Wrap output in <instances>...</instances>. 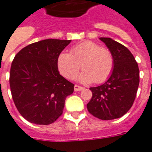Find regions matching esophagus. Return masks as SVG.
<instances>
[{
	"label": "esophagus",
	"mask_w": 152,
	"mask_h": 152,
	"mask_svg": "<svg viewBox=\"0 0 152 152\" xmlns=\"http://www.w3.org/2000/svg\"><path fill=\"white\" fill-rule=\"evenodd\" d=\"M84 88V87L79 86V85H75V86H74V90H75L76 91H81V90H83Z\"/></svg>",
	"instance_id": "obj_1"
}]
</instances>
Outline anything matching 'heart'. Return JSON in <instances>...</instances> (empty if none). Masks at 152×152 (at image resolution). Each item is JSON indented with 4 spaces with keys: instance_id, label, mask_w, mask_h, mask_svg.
Here are the masks:
<instances>
[{
    "instance_id": "b5f03b06",
    "label": "heart",
    "mask_w": 152,
    "mask_h": 152,
    "mask_svg": "<svg viewBox=\"0 0 152 152\" xmlns=\"http://www.w3.org/2000/svg\"><path fill=\"white\" fill-rule=\"evenodd\" d=\"M84 69L80 80L85 84L103 83L108 79L114 68V58L107 48L92 41H84L75 45L70 53L63 52L58 56L57 68L65 78L72 80Z\"/></svg>"
}]
</instances>
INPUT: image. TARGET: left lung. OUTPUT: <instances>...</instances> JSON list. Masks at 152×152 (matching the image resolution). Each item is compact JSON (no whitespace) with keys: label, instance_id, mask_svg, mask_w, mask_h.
<instances>
[{"label":"left lung","instance_id":"obj_1","mask_svg":"<svg viewBox=\"0 0 152 152\" xmlns=\"http://www.w3.org/2000/svg\"><path fill=\"white\" fill-rule=\"evenodd\" d=\"M99 40L112 53L114 68L104 84L90 88L92 96L87 108L99 120H114L126 114L132 106L140 84V70L135 57L125 46L111 38Z\"/></svg>","mask_w":152,"mask_h":152}]
</instances>
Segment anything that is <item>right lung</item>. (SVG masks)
<instances>
[{
  "mask_svg": "<svg viewBox=\"0 0 152 152\" xmlns=\"http://www.w3.org/2000/svg\"><path fill=\"white\" fill-rule=\"evenodd\" d=\"M70 40L47 39L22 48L12 63L9 84L18 112L28 122L53 124L63 113L74 84L61 76L57 58Z\"/></svg>",
  "mask_w": 152,
  "mask_h": 152,
  "instance_id": "1",
  "label": "right lung"
}]
</instances>
